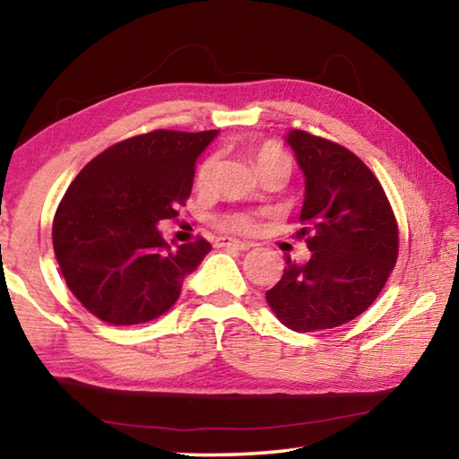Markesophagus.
Segmentation results:
<instances>
[{
	"label": "esophagus",
	"mask_w": 459,
	"mask_h": 459,
	"mask_svg": "<svg viewBox=\"0 0 459 459\" xmlns=\"http://www.w3.org/2000/svg\"><path fill=\"white\" fill-rule=\"evenodd\" d=\"M214 247L219 248H235V251H247L248 243H243V240H237V238H229V237H219L214 240Z\"/></svg>",
	"instance_id": "1"
}]
</instances>
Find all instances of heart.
Returning a JSON list of instances; mask_svg holds the SVG:
<instances>
[{
	"mask_svg": "<svg viewBox=\"0 0 459 459\" xmlns=\"http://www.w3.org/2000/svg\"><path fill=\"white\" fill-rule=\"evenodd\" d=\"M251 158L261 176L277 172L287 178L293 169L291 155L287 153L277 142H263L259 145H255L251 152ZM214 169H216L214 155H208L206 160H202V164L196 169V178H194V184H196L198 190H206L208 186L212 184ZM216 224L224 230L238 232V235H251V232L259 229V212H227L216 219Z\"/></svg>",
	"mask_w": 459,
	"mask_h": 459,
	"instance_id": "b5f03b06",
	"label": "heart"
}]
</instances>
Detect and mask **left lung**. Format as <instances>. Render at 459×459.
<instances>
[{
  "label": "left lung",
  "instance_id": "1",
  "mask_svg": "<svg viewBox=\"0 0 459 459\" xmlns=\"http://www.w3.org/2000/svg\"><path fill=\"white\" fill-rule=\"evenodd\" d=\"M287 143L306 176L298 238L312 259L287 267L265 293L287 328L316 332L354 320L383 291L399 257V227L383 186L344 145L293 129Z\"/></svg>",
  "mask_w": 459,
  "mask_h": 459
}]
</instances>
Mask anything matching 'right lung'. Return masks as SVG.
<instances>
[{
	"label": "right lung",
	"instance_id": "add662e5",
	"mask_svg": "<svg viewBox=\"0 0 459 459\" xmlns=\"http://www.w3.org/2000/svg\"><path fill=\"white\" fill-rule=\"evenodd\" d=\"M216 131L155 129L107 147L84 166L52 222L62 277L82 307L113 325L166 314L211 243L176 248L155 224L176 219L192 192L198 155Z\"/></svg>",
	"mask_w": 459,
	"mask_h": 459
}]
</instances>
